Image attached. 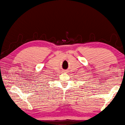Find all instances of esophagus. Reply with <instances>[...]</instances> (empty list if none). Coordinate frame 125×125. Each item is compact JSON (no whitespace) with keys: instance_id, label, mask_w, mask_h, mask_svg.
<instances>
[{"instance_id":"1","label":"esophagus","mask_w":125,"mask_h":125,"mask_svg":"<svg viewBox=\"0 0 125 125\" xmlns=\"http://www.w3.org/2000/svg\"><path fill=\"white\" fill-rule=\"evenodd\" d=\"M63 71H64V73H66L67 71V70H63Z\"/></svg>"}]
</instances>
